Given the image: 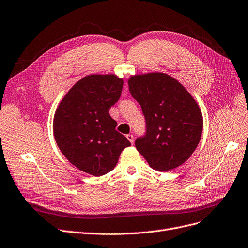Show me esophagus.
Masks as SVG:
<instances>
[{"mask_svg": "<svg viewBox=\"0 0 248 248\" xmlns=\"http://www.w3.org/2000/svg\"><path fill=\"white\" fill-rule=\"evenodd\" d=\"M126 138H127V140H129L132 144H134V136H133L132 134L126 135Z\"/></svg>", "mask_w": 248, "mask_h": 248, "instance_id": "esophagus-1", "label": "esophagus"}]
</instances>
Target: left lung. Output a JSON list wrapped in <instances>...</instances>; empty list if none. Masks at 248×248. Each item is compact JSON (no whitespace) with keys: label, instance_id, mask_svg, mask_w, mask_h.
Listing matches in <instances>:
<instances>
[{"label":"left lung","instance_id":"obj_1","mask_svg":"<svg viewBox=\"0 0 248 248\" xmlns=\"http://www.w3.org/2000/svg\"><path fill=\"white\" fill-rule=\"evenodd\" d=\"M127 84L146 121L145 136L135 142L137 150L153 170L180 167L195 151L202 134V113L195 99L162 72L132 76Z\"/></svg>","mask_w":248,"mask_h":248}]
</instances>
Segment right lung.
<instances>
[{"instance_id":"1","label":"right lung","mask_w":248,"mask_h":248,"mask_svg":"<svg viewBox=\"0 0 248 248\" xmlns=\"http://www.w3.org/2000/svg\"><path fill=\"white\" fill-rule=\"evenodd\" d=\"M123 78L91 75L78 80L59 103L53 121L55 141L70 163L99 177L111 171L131 145L115 130L109 109L122 94Z\"/></svg>"}]
</instances>
